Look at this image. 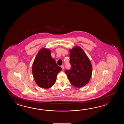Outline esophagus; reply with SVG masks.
<instances>
[{
    "instance_id": "esophagus-1",
    "label": "esophagus",
    "mask_w": 124,
    "mask_h": 124,
    "mask_svg": "<svg viewBox=\"0 0 124 124\" xmlns=\"http://www.w3.org/2000/svg\"><path fill=\"white\" fill-rule=\"evenodd\" d=\"M61 67H62V70H64V68H65V67H64V66H63V65L61 66Z\"/></svg>"
}]
</instances>
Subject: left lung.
<instances>
[{
  "label": "left lung",
  "mask_w": 124,
  "mask_h": 124,
  "mask_svg": "<svg viewBox=\"0 0 124 124\" xmlns=\"http://www.w3.org/2000/svg\"><path fill=\"white\" fill-rule=\"evenodd\" d=\"M71 68L66 70L70 83L78 88L84 86L90 81L92 74V66L89 58L80 46L70 50Z\"/></svg>",
  "instance_id": "obj_1"
}]
</instances>
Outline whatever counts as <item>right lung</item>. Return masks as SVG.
I'll list each match as a JSON object with an SVG mask.
<instances>
[{
    "instance_id": "1",
    "label": "right lung",
    "mask_w": 124,
    "mask_h": 124,
    "mask_svg": "<svg viewBox=\"0 0 124 124\" xmlns=\"http://www.w3.org/2000/svg\"><path fill=\"white\" fill-rule=\"evenodd\" d=\"M62 70L51 56L49 49H41L34 59L32 71L35 82L40 87L48 89L55 84L57 74Z\"/></svg>"
}]
</instances>
